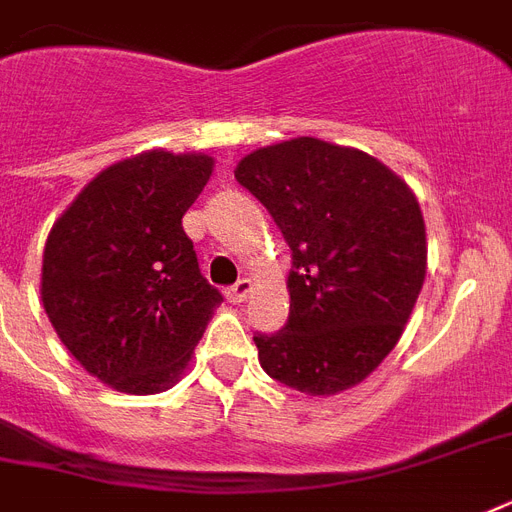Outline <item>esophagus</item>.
<instances>
[{
  "instance_id": "obj_1",
  "label": "esophagus",
  "mask_w": 512,
  "mask_h": 512,
  "mask_svg": "<svg viewBox=\"0 0 512 512\" xmlns=\"http://www.w3.org/2000/svg\"><path fill=\"white\" fill-rule=\"evenodd\" d=\"M249 292H252V281L239 279L228 292H225V297H228V303H244L249 297Z\"/></svg>"
}]
</instances>
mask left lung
Wrapping results in <instances>:
<instances>
[{
  "instance_id": "8db88e82",
  "label": "left lung",
  "mask_w": 512,
  "mask_h": 512,
  "mask_svg": "<svg viewBox=\"0 0 512 512\" xmlns=\"http://www.w3.org/2000/svg\"><path fill=\"white\" fill-rule=\"evenodd\" d=\"M233 175L292 249L289 319L255 335L260 366L308 396L353 388L396 348L420 297V201L380 159L319 138L257 148Z\"/></svg>"
}]
</instances>
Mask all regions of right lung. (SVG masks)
<instances>
[{
	"instance_id": "1",
	"label": "right lung",
	"mask_w": 512,
	"mask_h": 512,
	"mask_svg": "<svg viewBox=\"0 0 512 512\" xmlns=\"http://www.w3.org/2000/svg\"><path fill=\"white\" fill-rule=\"evenodd\" d=\"M215 159L143 151L84 185L42 255V305L79 364L119 393L172 388L223 295L201 276L183 215Z\"/></svg>"
}]
</instances>
